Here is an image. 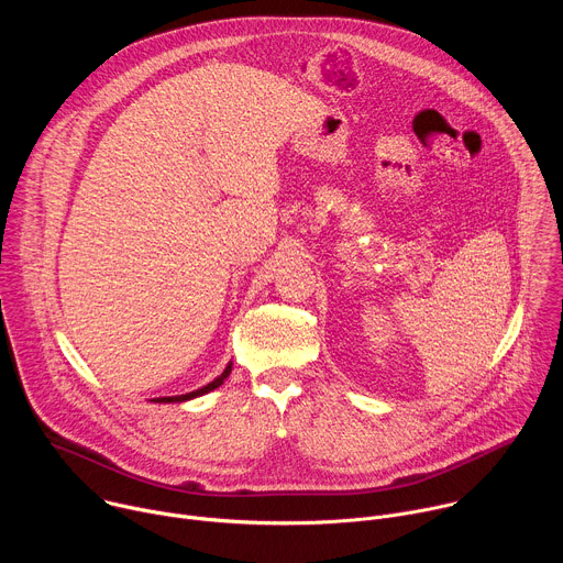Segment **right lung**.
Segmentation results:
<instances>
[{"instance_id": "right-lung-1", "label": "right lung", "mask_w": 563, "mask_h": 563, "mask_svg": "<svg viewBox=\"0 0 563 563\" xmlns=\"http://www.w3.org/2000/svg\"><path fill=\"white\" fill-rule=\"evenodd\" d=\"M229 372H231V363L224 367V372H222L218 378H213L211 383H207L205 387H200V389H196V391H189V394H180V396H163V398H153V400H155V404H183V400H189V398L202 396V394H207V391H211V389L220 387V385L224 383V378L229 376Z\"/></svg>"}]
</instances>
